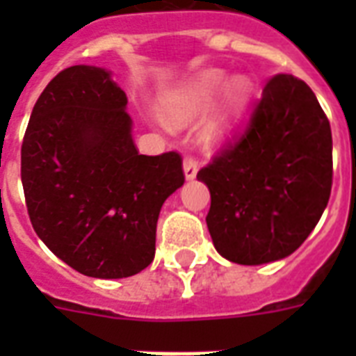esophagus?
Instances as JSON below:
<instances>
[{"label":"esophagus","instance_id":"esophagus-1","mask_svg":"<svg viewBox=\"0 0 356 356\" xmlns=\"http://www.w3.org/2000/svg\"><path fill=\"white\" fill-rule=\"evenodd\" d=\"M183 168H184V177L188 179V181H192V179L197 175V168H200L197 159H195L194 155H186L183 161Z\"/></svg>","mask_w":356,"mask_h":356}]
</instances>
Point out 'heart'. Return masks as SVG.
<instances>
[{
  "label": "heart",
  "mask_w": 356,
  "mask_h": 356,
  "mask_svg": "<svg viewBox=\"0 0 356 356\" xmlns=\"http://www.w3.org/2000/svg\"><path fill=\"white\" fill-rule=\"evenodd\" d=\"M223 85V74L218 70H207L200 74L194 81H190L172 94H168L166 99L162 102V113L164 118L172 125H184L197 118L209 105L212 97L216 96L220 86ZM249 81L243 77H234L227 83L223 105L220 113L207 123L205 140L209 144H222L227 140L233 129V120L243 102L248 99Z\"/></svg>",
  "instance_id": "b5f03b06"
}]
</instances>
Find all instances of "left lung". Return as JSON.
I'll use <instances>...</instances> for the list:
<instances>
[{"label":"left lung","instance_id":"1","mask_svg":"<svg viewBox=\"0 0 356 356\" xmlns=\"http://www.w3.org/2000/svg\"><path fill=\"white\" fill-rule=\"evenodd\" d=\"M197 179L211 190L207 227L222 257L257 266L293 253L320 222L332 186L331 125L310 86L273 75L245 129Z\"/></svg>","mask_w":356,"mask_h":356}]
</instances>
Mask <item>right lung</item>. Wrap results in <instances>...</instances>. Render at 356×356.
I'll return each instance as SVG.
<instances>
[{
  "instance_id": "right-lung-1",
  "label": "right lung",
  "mask_w": 356,
  "mask_h": 356,
  "mask_svg": "<svg viewBox=\"0 0 356 356\" xmlns=\"http://www.w3.org/2000/svg\"><path fill=\"white\" fill-rule=\"evenodd\" d=\"M127 96L107 70L49 81L22 142V184L40 240L83 275L122 279L155 257L162 203L184 183L177 151L140 155Z\"/></svg>"
}]
</instances>
